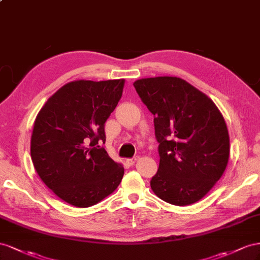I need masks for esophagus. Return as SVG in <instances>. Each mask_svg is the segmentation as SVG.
I'll return each mask as SVG.
<instances>
[{"instance_id":"obj_1","label":"esophagus","mask_w":260,"mask_h":260,"mask_svg":"<svg viewBox=\"0 0 260 260\" xmlns=\"http://www.w3.org/2000/svg\"><path fill=\"white\" fill-rule=\"evenodd\" d=\"M138 159V157H134V158H129V159H127L126 160V162H127V165H129V166H133L135 163V161Z\"/></svg>"}]
</instances>
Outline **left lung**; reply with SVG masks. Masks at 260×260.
<instances>
[{"label": "left lung", "instance_id": "1", "mask_svg": "<svg viewBox=\"0 0 260 260\" xmlns=\"http://www.w3.org/2000/svg\"><path fill=\"white\" fill-rule=\"evenodd\" d=\"M134 87L154 116L159 143V169L151 189L175 206L198 202L228 165L230 139L223 116L205 93L181 78H143Z\"/></svg>", "mask_w": 260, "mask_h": 260}]
</instances>
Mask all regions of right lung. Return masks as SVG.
Masks as SVG:
<instances>
[{"instance_id":"obj_1","label":"right lung","mask_w":260,"mask_h":260,"mask_svg":"<svg viewBox=\"0 0 260 260\" xmlns=\"http://www.w3.org/2000/svg\"><path fill=\"white\" fill-rule=\"evenodd\" d=\"M124 79L76 80L52 95L36 117L30 154L40 179L79 208L98 204L120 185L124 168L109 157L105 123L116 108Z\"/></svg>"}]
</instances>
